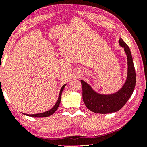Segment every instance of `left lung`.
<instances>
[{"mask_svg": "<svg viewBox=\"0 0 147 147\" xmlns=\"http://www.w3.org/2000/svg\"><path fill=\"white\" fill-rule=\"evenodd\" d=\"M119 44L124 47L128 61L127 78L121 89L116 93L108 95L100 94L94 91L86 82L81 80L84 104L88 109L95 113L108 114L118 111L125 105L133 93L136 84V73L131 52L121 38H120Z\"/></svg>", "mask_w": 147, "mask_h": 147, "instance_id": "left-lung-1", "label": "left lung"}]
</instances>
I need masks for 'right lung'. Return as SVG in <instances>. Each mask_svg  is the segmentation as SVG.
Wrapping results in <instances>:
<instances>
[{
  "label": "right lung",
  "mask_w": 147,
  "mask_h": 147,
  "mask_svg": "<svg viewBox=\"0 0 147 147\" xmlns=\"http://www.w3.org/2000/svg\"><path fill=\"white\" fill-rule=\"evenodd\" d=\"M66 86V84H64V85L62 86L61 90H60V92H59V98H58V100L56 104L54 105L53 108H51V110H48V111H46L45 112H43V113H39V114H24L27 116H31V117H35V118H41V117H47V116H51V114H53L54 112H55L57 109L59 107L60 102H61V94L62 92L65 88V86Z\"/></svg>",
  "instance_id": "add662e5"
}]
</instances>
